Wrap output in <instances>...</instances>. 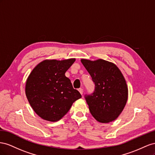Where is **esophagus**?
<instances>
[{"instance_id":"1","label":"esophagus","mask_w":155,"mask_h":155,"mask_svg":"<svg viewBox=\"0 0 155 155\" xmlns=\"http://www.w3.org/2000/svg\"><path fill=\"white\" fill-rule=\"evenodd\" d=\"M78 91L80 92V94H81V95H82V94H83V89H82V88H79V89H78Z\"/></svg>"}]
</instances>
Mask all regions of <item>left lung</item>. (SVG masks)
<instances>
[{"label": "left lung", "mask_w": 155, "mask_h": 155, "mask_svg": "<svg viewBox=\"0 0 155 155\" xmlns=\"http://www.w3.org/2000/svg\"><path fill=\"white\" fill-rule=\"evenodd\" d=\"M81 62L95 83L94 93L85 95L90 113L101 123L114 121L128 99V87L121 71L114 64L102 59H82Z\"/></svg>", "instance_id": "left-lung-1"}]
</instances>
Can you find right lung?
Returning a JSON list of instances; mask_svg holds the SVG:
<instances>
[{"label": "right lung", "mask_w": 155, "mask_h": 155, "mask_svg": "<svg viewBox=\"0 0 155 155\" xmlns=\"http://www.w3.org/2000/svg\"><path fill=\"white\" fill-rule=\"evenodd\" d=\"M74 61V58L45 60L38 64L28 76L26 96L34 112L45 120H60L74 101L82 97L65 75Z\"/></svg>", "instance_id": "add662e5"}]
</instances>
